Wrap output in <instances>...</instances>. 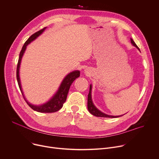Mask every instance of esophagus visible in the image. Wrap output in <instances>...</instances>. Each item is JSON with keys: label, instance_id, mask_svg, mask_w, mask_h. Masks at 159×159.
<instances>
[{"label": "esophagus", "instance_id": "1", "mask_svg": "<svg viewBox=\"0 0 159 159\" xmlns=\"http://www.w3.org/2000/svg\"><path fill=\"white\" fill-rule=\"evenodd\" d=\"M85 72H87V73H88V71H87V70H85Z\"/></svg>", "mask_w": 159, "mask_h": 159}]
</instances>
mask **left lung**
Returning a JSON list of instances; mask_svg holds the SVG:
<instances>
[{
    "label": "left lung",
    "mask_w": 159,
    "mask_h": 159,
    "mask_svg": "<svg viewBox=\"0 0 159 159\" xmlns=\"http://www.w3.org/2000/svg\"><path fill=\"white\" fill-rule=\"evenodd\" d=\"M131 42L137 48L139 49V48L137 47V45H136V43H135V42L131 39ZM91 89H92V86H90V90H89V93L88 94V102H87V107H88V110L89 111V112L92 114L93 116H96V117H110V118H115V117H118V116H108L107 115L104 113L101 112V111H99V110H98L95 106L93 105V102L92 101V98H91Z\"/></svg>",
    "instance_id": "8db88e82"
}]
</instances>
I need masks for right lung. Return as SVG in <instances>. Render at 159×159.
<instances>
[{
    "instance_id": "obj_1",
    "label": "right lung",
    "mask_w": 159,
    "mask_h": 159,
    "mask_svg": "<svg viewBox=\"0 0 159 159\" xmlns=\"http://www.w3.org/2000/svg\"><path fill=\"white\" fill-rule=\"evenodd\" d=\"M45 27L43 28V29L40 30V31H37L33 34L29 39L27 40V41L25 42L24 45H23L22 50L20 52L19 54V58H18V63H17V67H16V80L18 84V87L20 88V90L22 92V94L27 103V105H29L33 110L39 111V112H42V113H52L55 112V111H58L60 109H61L63 107V105L64 102H65L67 99V94L68 92L70 89V87L71 85V84L73 83V81L75 80L77 78H78L80 75V72L78 70L76 71H74L69 74L68 75L64 78L63 80L61 85L57 92V94H56L54 97L49 101H48L47 103L41 105V106H34L32 105L31 104H30L28 102L24 95H23V92L22 90L21 85H20V78H19V68H20V61L22 60V57L24 53V51L26 49V46L31 43L33 40H34L35 39H36L40 34L42 33V32L45 30Z\"/></svg>"
}]
</instances>
